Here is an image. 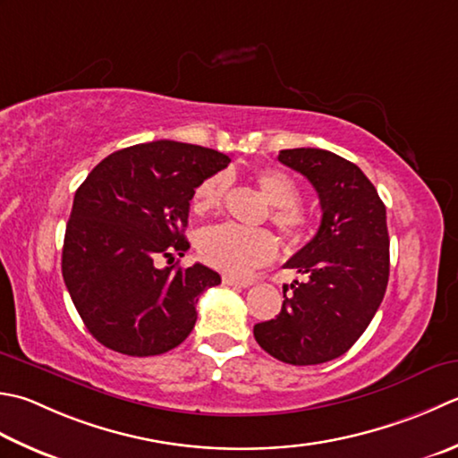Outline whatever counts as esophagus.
<instances>
[{
	"mask_svg": "<svg viewBox=\"0 0 458 458\" xmlns=\"http://www.w3.org/2000/svg\"><path fill=\"white\" fill-rule=\"evenodd\" d=\"M222 284L232 285V288H250V285H252V282L250 280H238V277H234V276H224Z\"/></svg>",
	"mask_w": 458,
	"mask_h": 458,
	"instance_id": "34e87169",
	"label": "esophagus"
}]
</instances>
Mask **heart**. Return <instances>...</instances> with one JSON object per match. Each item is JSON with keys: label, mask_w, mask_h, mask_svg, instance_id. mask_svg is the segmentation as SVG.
<instances>
[{"label": "heart", "mask_w": 458, "mask_h": 458, "mask_svg": "<svg viewBox=\"0 0 458 458\" xmlns=\"http://www.w3.org/2000/svg\"><path fill=\"white\" fill-rule=\"evenodd\" d=\"M254 181L264 199L274 206L272 220L285 240L298 242L310 228L308 212L300 208V186L293 176L280 168H262ZM228 188L226 174H212L194 188L192 210L206 214L216 210ZM200 254L210 266L232 276H246L264 266L277 254V242L272 232L244 228L238 224H218L202 232Z\"/></svg>", "instance_id": "b5f03b06"}]
</instances>
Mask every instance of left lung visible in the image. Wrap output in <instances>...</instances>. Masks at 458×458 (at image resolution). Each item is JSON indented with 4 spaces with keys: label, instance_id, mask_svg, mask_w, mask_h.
I'll use <instances>...</instances> for the list:
<instances>
[{
    "label": "left lung",
    "instance_id": "left-lung-1",
    "mask_svg": "<svg viewBox=\"0 0 458 458\" xmlns=\"http://www.w3.org/2000/svg\"><path fill=\"white\" fill-rule=\"evenodd\" d=\"M282 165L316 188L321 224L285 267L306 274L276 319L254 326L264 352L290 365L344 355L379 310L389 282L387 212L361 168L324 148H285Z\"/></svg>",
    "mask_w": 458,
    "mask_h": 458
}]
</instances>
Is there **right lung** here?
Listing matches in <instances>:
<instances>
[{
  "label": "right lung",
  "instance_id": "right-lung-1",
  "mask_svg": "<svg viewBox=\"0 0 458 458\" xmlns=\"http://www.w3.org/2000/svg\"><path fill=\"white\" fill-rule=\"evenodd\" d=\"M228 163L218 150L152 140L113 152L77 188L61 270L98 344L148 357L191 335L199 295L220 276L202 264L157 262L191 248L184 228L194 188Z\"/></svg>",
  "mask_w": 458,
  "mask_h": 458
}]
</instances>
